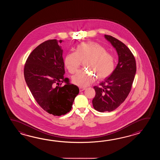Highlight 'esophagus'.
<instances>
[{
	"mask_svg": "<svg viewBox=\"0 0 160 160\" xmlns=\"http://www.w3.org/2000/svg\"><path fill=\"white\" fill-rule=\"evenodd\" d=\"M85 90V88H79V91H80V92H83Z\"/></svg>",
	"mask_w": 160,
	"mask_h": 160,
	"instance_id": "34e87169",
	"label": "esophagus"
}]
</instances>
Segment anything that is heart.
Masks as SVG:
<instances>
[{
  "instance_id": "b5f03b06",
  "label": "heart",
  "mask_w": 160,
  "mask_h": 160,
  "mask_svg": "<svg viewBox=\"0 0 160 160\" xmlns=\"http://www.w3.org/2000/svg\"><path fill=\"white\" fill-rule=\"evenodd\" d=\"M87 61L85 66L94 71L80 70L72 78L73 83L81 87L88 86L95 81L97 76L100 79H105L112 74L115 68V59L106 51L102 45L94 42H83L75 48V52L66 55L65 65L71 74L78 70L82 61Z\"/></svg>"
}]
</instances>
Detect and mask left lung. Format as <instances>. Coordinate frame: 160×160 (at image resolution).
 <instances>
[{
	"label": "left lung",
	"instance_id": "obj_1",
	"mask_svg": "<svg viewBox=\"0 0 160 160\" xmlns=\"http://www.w3.org/2000/svg\"><path fill=\"white\" fill-rule=\"evenodd\" d=\"M105 38L116 48L118 63L110 77L94 86V108L99 112H112L117 109L129 95L136 72V59L129 48L112 36Z\"/></svg>",
	"mask_w": 160,
	"mask_h": 160
}]
</instances>
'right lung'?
<instances>
[{
  "label": "right lung",
  "instance_id": "add662e5",
  "mask_svg": "<svg viewBox=\"0 0 160 160\" xmlns=\"http://www.w3.org/2000/svg\"><path fill=\"white\" fill-rule=\"evenodd\" d=\"M62 42L51 39L39 44L29 55L24 68V79L34 98L46 112L56 116L71 110L79 92L64 76L63 50L59 45ZM63 82L67 84L59 87Z\"/></svg>",
  "mask_w": 160,
  "mask_h": 160
}]
</instances>
